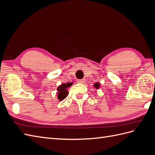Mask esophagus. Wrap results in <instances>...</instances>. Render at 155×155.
<instances>
[{
    "label": "esophagus",
    "mask_w": 155,
    "mask_h": 155,
    "mask_svg": "<svg viewBox=\"0 0 155 155\" xmlns=\"http://www.w3.org/2000/svg\"><path fill=\"white\" fill-rule=\"evenodd\" d=\"M78 83H84L85 82V79H78Z\"/></svg>",
    "instance_id": "34e87169"
}]
</instances>
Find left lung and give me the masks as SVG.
I'll list each match as a JSON object with an SVG mask.
<instances>
[{"mask_svg":"<svg viewBox=\"0 0 155 155\" xmlns=\"http://www.w3.org/2000/svg\"><path fill=\"white\" fill-rule=\"evenodd\" d=\"M100 83H95L94 84V87L96 88H99V87H100Z\"/></svg>","mask_w":155,"mask_h":155,"instance_id":"8db88e82","label":"left lung"}]
</instances>
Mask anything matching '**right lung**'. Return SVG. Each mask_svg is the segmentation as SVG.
Returning <instances> with one entry per match:
<instances>
[{"mask_svg":"<svg viewBox=\"0 0 155 155\" xmlns=\"http://www.w3.org/2000/svg\"><path fill=\"white\" fill-rule=\"evenodd\" d=\"M72 83H63L62 85H61L58 88V98L60 100L62 101L64 100L65 97H66L68 95V91H67V88L70 87L72 85Z\"/></svg>","mask_w":155,"mask_h":155,"instance_id":"1","label":"right lung"}]
</instances>
